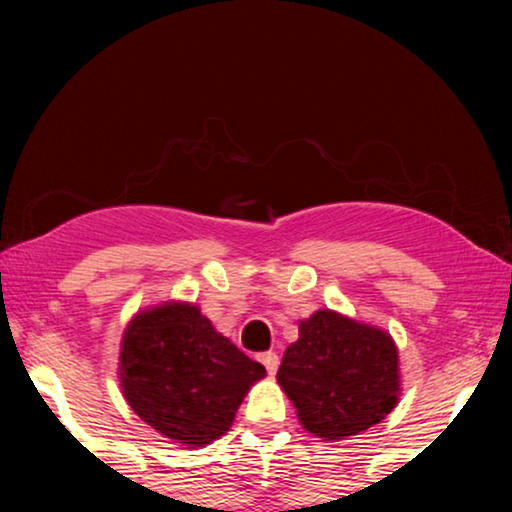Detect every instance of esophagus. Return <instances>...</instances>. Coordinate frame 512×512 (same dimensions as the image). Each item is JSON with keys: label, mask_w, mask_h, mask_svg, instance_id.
I'll use <instances>...</instances> for the list:
<instances>
[{"label": "esophagus", "mask_w": 512, "mask_h": 512, "mask_svg": "<svg viewBox=\"0 0 512 512\" xmlns=\"http://www.w3.org/2000/svg\"><path fill=\"white\" fill-rule=\"evenodd\" d=\"M261 363L270 375H275L277 368H279V356L275 352H265V354H261Z\"/></svg>", "instance_id": "1"}]
</instances>
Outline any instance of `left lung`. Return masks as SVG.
Wrapping results in <instances>:
<instances>
[{
	"instance_id": "obj_1",
	"label": "left lung",
	"mask_w": 512,
	"mask_h": 512,
	"mask_svg": "<svg viewBox=\"0 0 512 512\" xmlns=\"http://www.w3.org/2000/svg\"><path fill=\"white\" fill-rule=\"evenodd\" d=\"M277 382L312 436L345 440L380 424L401 396L394 338L335 310H317L298 324Z\"/></svg>"
}]
</instances>
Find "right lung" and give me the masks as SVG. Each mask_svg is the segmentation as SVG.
Returning a JSON list of instances; mask_svg holds the SVG:
<instances>
[{
    "instance_id": "right-lung-1",
    "label": "right lung",
    "mask_w": 512,
    "mask_h": 512,
    "mask_svg": "<svg viewBox=\"0 0 512 512\" xmlns=\"http://www.w3.org/2000/svg\"><path fill=\"white\" fill-rule=\"evenodd\" d=\"M265 368L212 326L198 305L167 300L125 326L118 380L142 422L195 450L221 438Z\"/></svg>"
}]
</instances>
